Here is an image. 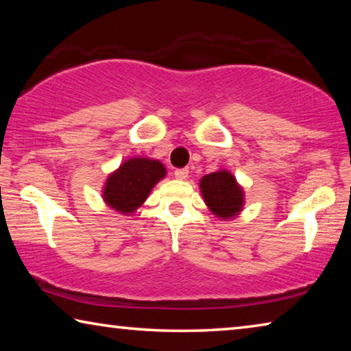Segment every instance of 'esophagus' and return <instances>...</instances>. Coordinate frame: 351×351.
Masks as SVG:
<instances>
[{
	"mask_svg": "<svg viewBox=\"0 0 351 351\" xmlns=\"http://www.w3.org/2000/svg\"><path fill=\"white\" fill-rule=\"evenodd\" d=\"M176 180H187L189 178V169H176L175 170Z\"/></svg>",
	"mask_w": 351,
	"mask_h": 351,
	"instance_id": "34e87169",
	"label": "esophagus"
}]
</instances>
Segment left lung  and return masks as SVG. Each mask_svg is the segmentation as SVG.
I'll return each instance as SVG.
<instances>
[{
  "label": "left lung",
  "instance_id": "obj_1",
  "mask_svg": "<svg viewBox=\"0 0 351 351\" xmlns=\"http://www.w3.org/2000/svg\"><path fill=\"white\" fill-rule=\"evenodd\" d=\"M199 189L207 207L219 218L229 219L241 212L243 190L229 171L218 170L203 176Z\"/></svg>",
  "mask_w": 351,
  "mask_h": 351
}]
</instances>
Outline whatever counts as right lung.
Instances as JSON below:
<instances>
[{"label":"right lung","instance_id":"1","mask_svg":"<svg viewBox=\"0 0 351 351\" xmlns=\"http://www.w3.org/2000/svg\"><path fill=\"white\" fill-rule=\"evenodd\" d=\"M165 176V167L148 158H132L108 176L104 187V199L111 209L133 213L147 199L154 184Z\"/></svg>","mask_w":351,"mask_h":351}]
</instances>
